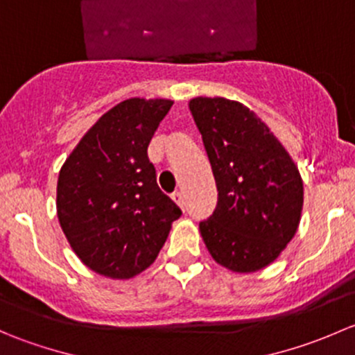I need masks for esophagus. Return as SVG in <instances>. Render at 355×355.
Segmentation results:
<instances>
[{"label":"esophagus","instance_id":"34e87169","mask_svg":"<svg viewBox=\"0 0 355 355\" xmlns=\"http://www.w3.org/2000/svg\"><path fill=\"white\" fill-rule=\"evenodd\" d=\"M171 199L175 200V204H177V206H180V207L185 206V199H184V194H182V192H175V194L171 196Z\"/></svg>","mask_w":355,"mask_h":355}]
</instances>
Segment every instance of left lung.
<instances>
[{
  "instance_id": "8db88e82",
  "label": "left lung",
  "mask_w": 355,
  "mask_h": 355,
  "mask_svg": "<svg viewBox=\"0 0 355 355\" xmlns=\"http://www.w3.org/2000/svg\"><path fill=\"white\" fill-rule=\"evenodd\" d=\"M213 168L218 204L199 230L218 264L254 273L293 239L304 204L295 163L254 111L225 98L189 101Z\"/></svg>"
}]
</instances>
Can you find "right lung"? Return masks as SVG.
Wrapping results in <instances>:
<instances>
[{
  "mask_svg": "<svg viewBox=\"0 0 355 355\" xmlns=\"http://www.w3.org/2000/svg\"><path fill=\"white\" fill-rule=\"evenodd\" d=\"M170 99L132 98L106 111L63 163L60 227L78 259L103 277L128 280L151 266L180 207L159 191L148 146Z\"/></svg>",
  "mask_w": 355,
  "mask_h": 355,
  "instance_id": "obj_1",
  "label": "right lung"
}]
</instances>
